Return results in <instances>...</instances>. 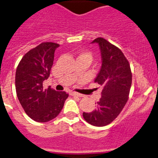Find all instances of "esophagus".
<instances>
[{
  "label": "esophagus",
  "mask_w": 158,
  "mask_h": 158,
  "mask_svg": "<svg viewBox=\"0 0 158 158\" xmlns=\"http://www.w3.org/2000/svg\"><path fill=\"white\" fill-rule=\"evenodd\" d=\"M71 95H72V96H74V97H82V94H78V93H76V92H72V93H71Z\"/></svg>",
  "instance_id": "obj_1"
}]
</instances>
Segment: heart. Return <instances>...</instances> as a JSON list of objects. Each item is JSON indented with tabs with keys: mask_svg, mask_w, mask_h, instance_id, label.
<instances>
[{
	"mask_svg": "<svg viewBox=\"0 0 158 158\" xmlns=\"http://www.w3.org/2000/svg\"><path fill=\"white\" fill-rule=\"evenodd\" d=\"M78 57H82V58H86V59H87L89 61H92V57H92V54H91L89 52H88V51H82V52L79 53Z\"/></svg>",
	"mask_w": 158,
	"mask_h": 158,
	"instance_id": "heart-1",
	"label": "heart"
}]
</instances>
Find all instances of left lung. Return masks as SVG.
I'll list each match as a JSON object with an SVG mask.
<instances>
[{
    "label": "left lung",
    "instance_id": "obj_1",
    "mask_svg": "<svg viewBox=\"0 0 158 158\" xmlns=\"http://www.w3.org/2000/svg\"><path fill=\"white\" fill-rule=\"evenodd\" d=\"M100 47L101 68L94 82L102 86L101 97L92 112L82 113L94 126H105L118 117L126 105L132 85L130 65L122 51L102 37L93 41Z\"/></svg>",
    "mask_w": 158,
    "mask_h": 158
}]
</instances>
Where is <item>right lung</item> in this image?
Masks as SVG:
<instances>
[{"label":"right lung","mask_w":158,"mask_h":158,"mask_svg":"<svg viewBox=\"0 0 158 158\" xmlns=\"http://www.w3.org/2000/svg\"><path fill=\"white\" fill-rule=\"evenodd\" d=\"M59 44L45 42L28 51L16 69L15 89L25 112L32 120L47 122L57 117L69 94L48 87L43 82L50 76L54 51Z\"/></svg>","instance_id":"obj_1"}]
</instances>
